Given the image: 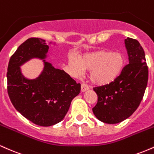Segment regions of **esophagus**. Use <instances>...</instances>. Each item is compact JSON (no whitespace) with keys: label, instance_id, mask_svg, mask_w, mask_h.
<instances>
[{"label":"esophagus","instance_id":"34e87169","mask_svg":"<svg viewBox=\"0 0 154 154\" xmlns=\"http://www.w3.org/2000/svg\"><path fill=\"white\" fill-rule=\"evenodd\" d=\"M88 90H89V86L87 85L86 84H85V83L81 84V91L85 92V91H88Z\"/></svg>","mask_w":154,"mask_h":154}]
</instances>
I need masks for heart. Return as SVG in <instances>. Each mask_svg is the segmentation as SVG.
<instances>
[{
    "label": "heart",
    "mask_w": 154,
    "mask_h": 154,
    "mask_svg": "<svg viewBox=\"0 0 154 154\" xmlns=\"http://www.w3.org/2000/svg\"><path fill=\"white\" fill-rule=\"evenodd\" d=\"M69 62L77 73H81L84 69L91 71V82L104 85L119 77L125 66V59L120 53L102 50L83 55L79 58V61L74 57H69Z\"/></svg>",
    "instance_id": "heart-1"
}]
</instances>
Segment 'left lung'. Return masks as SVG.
<instances>
[{"label":"left lung","mask_w":154,"mask_h":154,"mask_svg":"<svg viewBox=\"0 0 154 154\" xmlns=\"http://www.w3.org/2000/svg\"><path fill=\"white\" fill-rule=\"evenodd\" d=\"M125 43L128 64L112 82L93 88L98 102L93 112L104 123L116 124L130 117L139 106L147 86L148 69L143 49L135 39L128 38Z\"/></svg>","instance_id":"1"}]
</instances>
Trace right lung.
<instances>
[{"mask_svg": "<svg viewBox=\"0 0 154 154\" xmlns=\"http://www.w3.org/2000/svg\"><path fill=\"white\" fill-rule=\"evenodd\" d=\"M48 48L43 39H27L11 56L7 72V90L13 106L26 119L43 127L60 122L80 92L79 83L45 60L38 78L28 79L22 75L19 66L32 58L45 59Z\"/></svg>", "mask_w": 154, "mask_h": 154, "instance_id": "add662e5", "label": "right lung"}]
</instances>
